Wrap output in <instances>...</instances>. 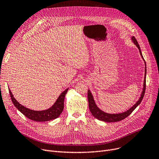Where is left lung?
<instances>
[{
	"label": "left lung",
	"mask_w": 159,
	"mask_h": 159,
	"mask_svg": "<svg viewBox=\"0 0 159 159\" xmlns=\"http://www.w3.org/2000/svg\"><path fill=\"white\" fill-rule=\"evenodd\" d=\"M131 39H132L133 43H134V44L139 48L140 54L142 58L144 59L143 56V55H142V53H141V50H140L139 44H138L136 39L134 37H132ZM144 62H145V77H144V88H143V92H142L140 97L139 101L137 102V103L135 105H133V107H131L130 109H129L126 111H125L122 113H118V114H110V113H107L104 112L103 111L100 110L99 108L97 106V105L94 101L93 95L91 93V91L89 90L88 91V104H89V110H90L91 114L93 115L94 117H95L96 119H97L100 120L107 122H119V121H120V120L124 119L125 118H126L127 116H128L133 111H134L135 108L140 104L141 101H143V97L144 96L145 91H146V65L145 61H144Z\"/></svg>",
	"instance_id": "left-lung-1"
}]
</instances>
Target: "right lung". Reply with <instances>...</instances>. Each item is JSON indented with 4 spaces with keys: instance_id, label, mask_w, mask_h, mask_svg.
Instances as JSON below:
<instances>
[{
    "instance_id": "add662e5",
    "label": "right lung",
    "mask_w": 159,
    "mask_h": 159,
    "mask_svg": "<svg viewBox=\"0 0 159 159\" xmlns=\"http://www.w3.org/2000/svg\"><path fill=\"white\" fill-rule=\"evenodd\" d=\"M68 90V89H66L63 91L60 96L58 97L57 101L51 107L43 111L31 110L23 106L16 101L10 89L9 92L13 104L24 116H26L27 118L30 119V120L34 121L46 122L57 119L62 113L64 110V101L65 95Z\"/></svg>"
}]
</instances>
